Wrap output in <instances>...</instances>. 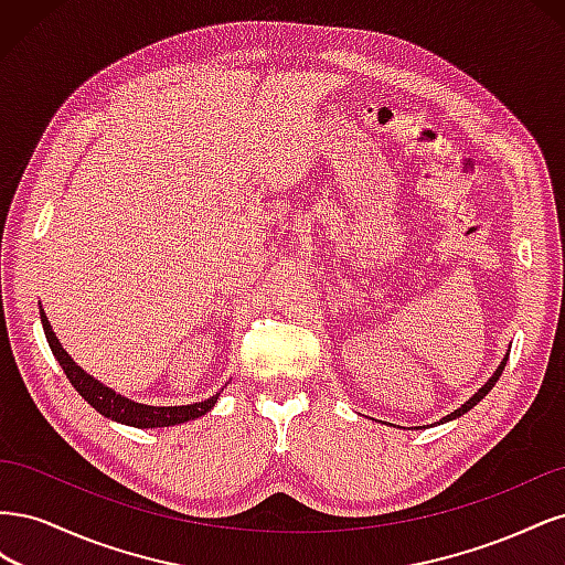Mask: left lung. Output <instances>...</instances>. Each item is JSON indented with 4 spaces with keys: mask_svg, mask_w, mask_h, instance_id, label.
I'll list each match as a JSON object with an SVG mask.
<instances>
[{
    "mask_svg": "<svg viewBox=\"0 0 565 565\" xmlns=\"http://www.w3.org/2000/svg\"><path fill=\"white\" fill-rule=\"evenodd\" d=\"M507 361H509V351H507V355L502 358V363L498 365V370H494L492 372V377L481 386V388H478L476 393H473V396L465 403V405H461V407H457L455 409V413H450L448 417H443L438 424H446V422H452V419H457V417H461V415H465V413H469V409L473 407V405H478V403H481L486 396H488V391L494 386V384H498V380H500V374H502V370H504V365H507Z\"/></svg>",
    "mask_w": 565,
    "mask_h": 565,
    "instance_id": "obj_1",
    "label": "left lung"
}]
</instances>
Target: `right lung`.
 Listing matches in <instances>:
<instances>
[{"mask_svg":"<svg viewBox=\"0 0 565 565\" xmlns=\"http://www.w3.org/2000/svg\"><path fill=\"white\" fill-rule=\"evenodd\" d=\"M40 318H42V328L46 334V341L51 347V353L56 355L58 365L63 367L65 377L71 380V384L75 386V391L79 396L87 401L96 413H100L104 417L127 424V426H136V429H158V426H177L183 422L198 419L202 415H207L210 409L216 405L218 393L216 396H210L207 401L200 403H191V405H172V407H158V405H143L136 403L127 396H119V393L106 384H100L98 380H94L92 374L84 372L67 351L61 347L58 337L51 330V322L44 313V309H40Z\"/></svg>","mask_w":565,"mask_h":565,"instance_id":"1","label":"right lung"}]
</instances>
